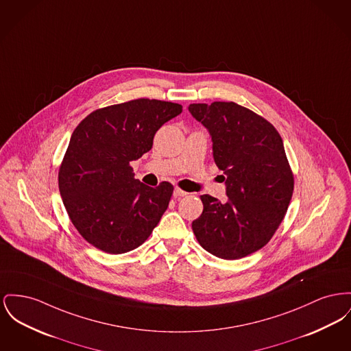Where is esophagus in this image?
Segmentation results:
<instances>
[{
  "mask_svg": "<svg viewBox=\"0 0 351 351\" xmlns=\"http://www.w3.org/2000/svg\"><path fill=\"white\" fill-rule=\"evenodd\" d=\"M188 193L186 192H184V191H182L180 188H175L173 189V196L175 197H183V196H186Z\"/></svg>",
  "mask_w": 351,
  "mask_h": 351,
  "instance_id": "obj_1",
  "label": "esophagus"
}]
</instances>
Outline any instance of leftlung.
Segmentation results:
<instances>
[{
	"mask_svg": "<svg viewBox=\"0 0 351 351\" xmlns=\"http://www.w3.org/2000/svg\"><path fill=\"white\" fill-rule=\"evenodd\" d=\"M188 110L208 130L227 186L226 203L200 196L204 209L192 223L193 233L219 258L245 257L268 244L293 195L282 139L268 121L234 102L193 104Z\"/></svg>",
	"mask_w": 351,
	"mask_h": 351,
	"instance_id": "8db88e82",
	"label": "left lung"
}]
</instances>
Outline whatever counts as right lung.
I'll use <instances>...</instances> for the list:
<instances>
[{"instance_id":"right-lung-1","label":"right lung","mask_w":351,"mask_h":351,"mask_svg":"<svg viewBox=\"0 0 351 351\" xmlns=\"http://www.w3.org/2000/svg\"><path fill=\"white\" fill-rule=\"evenodd\" d=\"M182 104L135 99L99 108L74 130L58 173L63 204L83 239L106 253L142 245L160 221L173 186H145L130 163L152 148Z\"/></svg>"}]
</instances>
